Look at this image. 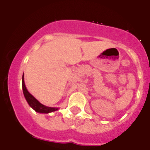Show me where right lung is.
Listing matches in <instances>:
<instances>
[{
	"label": "right lung",
	"mask_w": 150,
	"mask_h": 150,
	"mask_svg": "<svg viewBox=\"0 0 150 150\" xmlns=\"http://www.w3.org/2000/svg\"><path fill=\"white\" fill-rule=\"evenodd\" d=\"M22 89H23V93L26 100H27L29 105L32 107L36 112H42V113H49V112H53V111H55L58 110V108H55V107H50L43 105L34 96H32V95L29 93L25 87V82H24V74L23 76H22Z\"/></svg>",
	"instance_id": "obj_1"
}]
</instances>
